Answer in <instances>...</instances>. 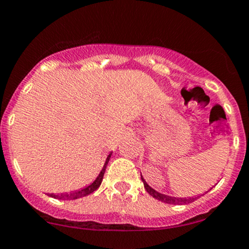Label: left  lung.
Listing matches in <instances>:
<instances>
[{
  "instance_id": "left-lung-1",
  "label": "left lung",
  "mask_w": 249,
  "mask_h": 249,
  "mask_svg": "<svg viewBox=\"0 0 249 249\" xmlns=\"http://www.w3.org/2000/svg\"><path fill=\"white\" fill-rule=\"evenodd\" d=\"M142 181L144 183V188H145L147 193L150 194V195L152 196V197L156 198V200L158 201H162L164 202V203H168V204H187V203H191V202H194L195 200H197L200 196H197V197H189V198H177V197H171V196H168V195H163V194H160L158 191H156L155 189H152L151 187H150L147 183L144 181V178L142 177Z\"/></svg>"
}]
</instances>
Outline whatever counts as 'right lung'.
Returning <instances> with one entry per match:
<instances>
[{"mask_svg": "<svg viewBox=\"0 0 249 249\" xmlns=\"http://www.w3.org/2000/svg\"><path fill=\"white\" fill-rule=\"evenodd\" d=\"M110 157H111V154L107 156V158H106L105 164H104L102 171H100V174L98 175V177L95 178V181L92 183V184H89V187L83 188V189H80V190L72 191V193L56 194V195L55 194H49V196H52V197H54V198H58V200H76V198L84 197V196H87V195H89V194H92L93 191H95L98 188L100 187V184H102L104 174H105V170H106V165H107L108 160H110Z\"/></svg>", "mask_w": 249, "mask_h": 249, "instance_id": "1", "label": "right lung"}]
</instances>
